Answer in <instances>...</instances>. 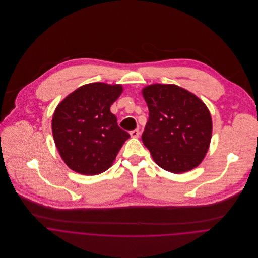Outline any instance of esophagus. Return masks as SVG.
I'll use <instances>...</instances> for the list:
<instances>
[{
    "label": "esophagus",
    "instance_id": "esophagus-1",
    "mask_svg": "<svg viewBox=\"0 0 258 258\" xmlns=\"http://www.w3.org/2000/svg\"><path fill=\"white\" fill-rule=\"evenodd\" d=\"M130 135H131V137H133V138H138L139 135H140V132H139L138 129H135V130L130 131Z\"/></svg>",
    "mask_w": 258,
    "mask_h": 258
}]
</instances>
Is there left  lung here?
Returning <instances> with one entry per match:
<instances>
[{
  "label": "left lung",
  "instance_id": "8db88e82",
  "mask_svg": "<svg viewBox=\"0 0 258 258\" xmlns=\"http://www.w3.org/2000/svg\"><path fill=\"white\" fill-rule=\"evenodd\" d=\"M149 120L142 141L162 169L181 174L198 167L212 139L213 122L207 105L175 84H151L142 89Z\"/></svg>",
  "mask_w": 258,
  "mask_h": 258
}]
</instances>
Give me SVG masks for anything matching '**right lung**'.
Instances as JSON below:
<instances>
[{
	"mask_svg": "<svg viewBox=\"0 0 258 258\" xmlns=\"http://www.w3.org/2000/svg\"><path fill=\"white\" fill-rule=\"evenodd\" d=\"M122 91L121 84L88 83L69 94L55 108L51 121L54 143L74 172L86 176L105 172L130 137L110 111Z\"/></svg>",
	"mask_w": 258,
	"mask_h": 258,
	"instance_id": "right-lung-1",
	"label": "right lung"
}]
</instances>
